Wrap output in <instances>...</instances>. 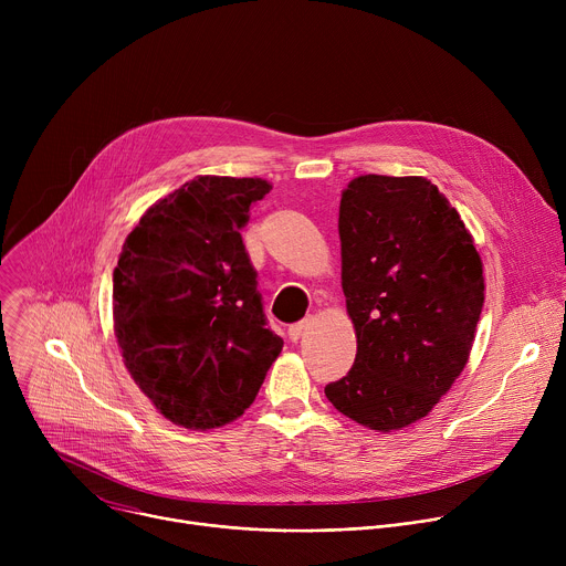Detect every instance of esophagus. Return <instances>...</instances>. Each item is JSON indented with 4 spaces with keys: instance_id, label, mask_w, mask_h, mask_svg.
Listing matches in <instances>:
<instances>
[{
    "instance_id": "obj_1",
    "label": "esophagus",
    "mask_w": 566,
    "mask_h": 566,
    "mask_svg": "<svg viewBox=\"0 0 566 566\" xmlns=\"http://www.w3.org/2000/svg\"><path fill=\"white\" fill-rule=\"evenodd\" d=\"M308 327H311V319H308V317L302 319V322H297V325H291V327H289V338H291L293 343H297V340L302 338V334H304Z\"/></svg>"
}]
</instances>
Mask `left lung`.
Segmentation results:
<instances>
[{
	"label": "left lung",
	"mask_w": 566,
	"mask_h": 566,
	"mask_svg": "<svg viewBox=\"0 0 566 566\" xmlns=\"http://www.w3.org/2000/svg\"><path fill=\"white\" fill-rule=\"evenodd\" d=\"M338 234L358 349L325 394L369 430H402L430 415L468 363L483 264L459 212L426 177H356L343 190Z\"/></svg>",
	"instance_id": "8db88e82"
}]
</instances>
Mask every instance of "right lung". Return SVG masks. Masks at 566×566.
<instances>
[{
    "label": "right lung",
    "mask_w": 566,
    "mask_h": 566,
    "mask_svg": "<svg viewBox=\"0 0 566 566\" xmlns=\"http://www.w3.org/2000/svg\"><path fill=\"white\" fill-rule=\"evenodd\" d=\"M264 179L197 177L149 206L114 269V334L127 371L175 426L244 415L284 340L266 329L241 228Z\"/></svg>",
    "instance_id": "obj_1"
}]
</instances>
